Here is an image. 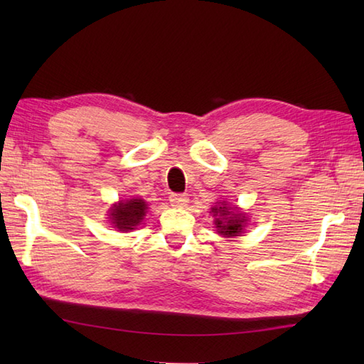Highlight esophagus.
<instances>
[{
    "mask_svg": "<svg viewBox=\"0 0 364 364\" xmlns=\"http://www.w3.org/2000/svg\"><path fill=\"white\" fill-rule=\"evenodd\" d=\"M170 205L175 208H184L189 203V197L186 194H172L168 197Z\"/></svg>",
    "mask_w": 364,
    "mask_h": 364,
    "instance_id": "esophagus-1",
    "label": "esophagus"
}]
</instances>
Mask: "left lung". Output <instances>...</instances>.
Returning a JSON list of instances; mask_svg holds the SVG:
<instances>
[{
    "label": "left lung",
    "mask_w": 364,
    "mask_h": 364,
    "mask_svg": "<svg viewBox=\"0 0 364 364\" xmlns=\"http://www.w3.org/2000/svg\"><path fill=\"white\" fill-rule=\"evenodd\" d=\"M211 213L215 218L214 223L220 236L235 237L244 233L247 218L244 213L237 210V206H230L227 202H219V205L211 208Z\"/></svg>",
    "instance_id": "1"
}]
</instances>
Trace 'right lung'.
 Masks as SVG:
<instances>
[{"label":"right lung","mask_w":364,"mask_h":364,"mask_svg":"<svg viewBox=\"0 0 364 364\" xmlns=\"http://www.w3.org/2000/svg\"><path fill=\"white\" fill-rule=\"evenodd\" d=\"M146 210H149V206L142 198L120 200L119 203L109 208V219L114 228L119 231H131L136 230L139 223L142 222Z\"/></svg>","instance_id":"obj_1"}]
</instances>
